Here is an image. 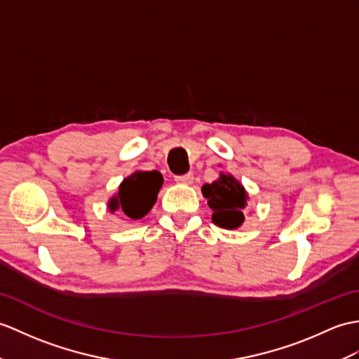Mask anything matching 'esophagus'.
<instances>
[{
	"mask_svg": "<svg viewBox=\"0 0 359 359\" xmlns=\"http://www.w3.org/2000/svg\"><path fill=\"white\" fill-rule=\"evenodd\" d=\"M174 180H176L177 183H182V185H191L194 180V176L193 174H185V176H177Z\"/></svg>",
	"mask_w": 359,
	"mask_h": 359,
	"instance_id": "34e87169",
	"label": "esophagus"
}]
</instances>
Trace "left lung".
I'll return each mask as SVG.
<instances>
[{
	"label": "left lung",
	"mask_w": 359,
	"mask_h": 359,
	"mask_svg": "<svg viewBox=\"0 0 359 359\" xmlns=\"http://www.w3.org/2000/svg\"><path fill=\"white\" fill-rule=\"evenodd\" d=\"M202 194L212 210V223L224 229H237L243 224L249 194L232 174L220 172L217 180L205 183Z\"/></svg>",
	"instance_id": "left-lung-1"
}]
</instances>
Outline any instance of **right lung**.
Instances as JSON below:
<instances>
[{"instance_id": "1", "label": "right lung", "mask_w": 359, "mask_h": 359, "mask_svg": "<svg viewBox=\"0 0 359 359\" xmlns=\"http://www.w3.org/2000/svg\"><path fill=\"white\" fill-rule=\"evenodd\" d=\"M163 185L159 171H135L125 177L118 193L108 200L107 210L111 214L122 211L128 219L139 220L151 210Z\"/></svg>"}]
</instances>
